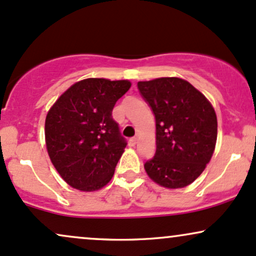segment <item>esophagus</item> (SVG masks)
<instances>
[{
    "instance_id": "esophagus-1",
    "label": "esophagus",
    "mask_w": 256,
    "mask_h": 256,
    "mask_svg": "<svg viewBox=\"0 0 256 256\" xmlns=\"http://www.w3.org/2000/svg\"><path fill=\"white\" fill-rule=\"evenodd\" d=\"M136 143H137V138L136 137H132V138H130V140H128V146H136Z\"/></svg>"
}]
</instances>
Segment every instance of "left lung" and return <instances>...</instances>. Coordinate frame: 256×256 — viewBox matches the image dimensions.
I'll return each instance as SVG.
<instances>
[{
    "instance_id": "left-lung-1",
    "label": "left lung",
    "mask_w": 256,
    "mask_h": 256,
    "mask_svg": "<svg viewBox=\"0 0 256 256\" xmlns=\"http://www.w3.org/2000/svg\"><path fill=\"white\" fill-rule=\"evenodd\" d=\"M156 124V152L146 174L168 189L192 184L212 158L218 122L212 104L189 82L176 77L138 82Z\"/></svg>"
}]
</instances>
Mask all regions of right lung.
Returning <instances> with one entry per match:
<instances>
[{
    "label": "right lung",
    "instance_id": "1",
    "mask_svg": "<svg viewBox=\"0 0 256 256\" xmlns=\"http://www.w3.org/2000/svg\"><path fill=\"white\" fill-rule=\"evenodd\" d=\"M128 80L88 78L73 84L46 118V144L58 174L82 192L104 188L128 143L112 116Z\"/></svg>",
    "mask_w": 256,
    "mask_h": 256
}]
</instances>
